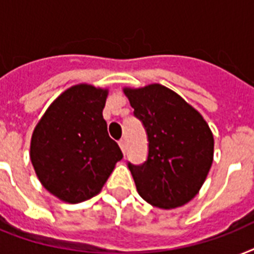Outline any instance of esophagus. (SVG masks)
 <instances>
[{
  "label": "esophagus",
  "instance_id": "1",
  "mask_svg": "<svg viewBox=\"0 0 254 254\" xmlns=\"http://www.w3.org/2000/svg\"><path fill=\"white\" fill-rule=\"evenodd\" d=\"M119 145H120V147H121L123 153H125V151H127V142H125V139H120Z\"/></svg>",
  "mask_w": 254,
  "mask_h": 254
}]
</instances>
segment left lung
I'll list each match as a JSON object with an SVG mask.
<instances>
[{"instance_id": "1", "label": "left lung", "mask_w": 254, "mask_h": 254, "mask_svg": "<svg viewBox=\"0 0 254 254\" xmlns=\"http://www.w3.org/2000/svg\"><path fill=\"white\" fill-rule=\"evenodd\" d=\"M143 123L147 161L129 163L139 196L162 209L182 207L195 197L213 162V134L199 112L177 92L161 84L124 88Z\"/></svg>"}]
</instances>
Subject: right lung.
Listing matches in <instances>:
<instances>
[{
	"label": "right lung",
	"mask_w": 254,
	"mask_h": 254,
	"mask_svg": "<svg viewBox=\"0 0 254 254\" xmlns=\"http://www.w3.org/2000/svg\"><path fill=\"white\" fill-rule=\"evenodd\" d=\"M108 93V88L72 85L50 104L34 127L30 159L35 174L64 203L96 196L123 158L103 119Z\"/></svg>",
	"instance_id": "1"
}]
</instances>
